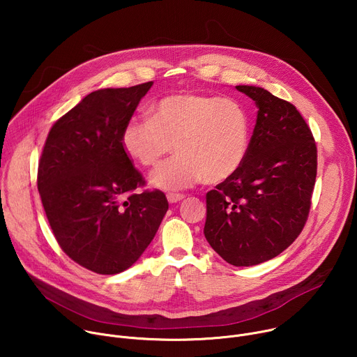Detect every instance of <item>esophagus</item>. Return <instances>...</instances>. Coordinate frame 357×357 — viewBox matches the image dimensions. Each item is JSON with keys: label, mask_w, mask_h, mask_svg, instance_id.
<instances>
[{"label": "esophagus", "mask_w": 357, "mask_h": 357, "mask_svg": "<svg viewBox=\"0 0 357 357\" xmlns=\"http://www.w3.org/2000/svg\"><path fill=\"white\" fill-rule=\"evenodd\" d=\"M167 199L169 203H178L181 200L185 199V195H181V193H168L167 195Z\"/></svg>", "instance_id": "1"}]
</instances>
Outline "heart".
Listing matches in <instances>:
<instances>
[{"mask_svg": "<svg viewBox=\"0 0 357 357\" xmlns=\"http://www.w3.org/2000/svg\"><path fill=\"white\" fill-rule=\"evenodd\" d=\"M251 137L247 109L233 97L193 91L162 97L151 119H131L121 132L127 155L144 167L157 165L172 151L176 155L149 174V185L183 190L205 179L220 183L243 165Z\"/></svg>", "mask_w": 357, "mask_h": 357, "instance_id": "b5f03b06", "label": "heart"}]
</instances>
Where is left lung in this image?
I'll return each instance as SVG.
<instances>
[{
    "mask_svg": "<svg viewBox=\"0 0 357 357\" xmlns=\"http://www.w3.org/2000/svg\"><path fill=\"white\" fill-rule=\"evenodd\" d=\"M256 107L247 157L240 169L206 195L203 233L231 266L277 257L299 236L311 208L317 145L299 112L257 86H236Z\"/></svg>",
    "mask_w": 357,
    "mask_h": 357,
    "instance_id": "left-lung-1",
    "label": "left lung"
}]
</instances>
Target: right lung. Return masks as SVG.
I'll return each mask as SVG.
<instances>
[{
	"instance_id": "obj_1",
	"label": "right lung",
	"mask_w": 357,
	"mask_h": 357,
	"mask_svg": "<svg viewBox=\"0 0 357 357\" xmlns=\"http://www.w3.org/2000/svg\"><path fill=\"white\" fill-rule=\"evenodd\" d=\"M152 82L100 89L50 128L38 168V190L52 231L68 256L97 274L130 268L154 238L168 200L144 185L121 144Z\"/></svg>"
}]
</instances>
